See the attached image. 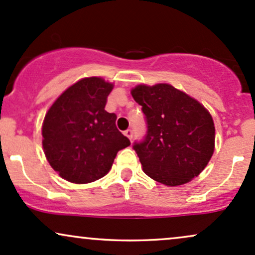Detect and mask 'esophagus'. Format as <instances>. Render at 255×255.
I'll use <instances>...</instances> for the list:
<instances>
[{
	"mask_svg": "<svg viewBox=\"0 0 255 255\" xmlns=\"http://www.w3.org/2000/svg\"><path fill=\"white\" fill-rule=\"evenodd\" d=\"M125 135L128 137V139H130L131 140V137H133V130L131 129H127L125 131Z\"/></svg>",
	"mask_w": 255,
	"mask_h": 255,
	"instance_id": "obj_1",
	"label": "esophagus"
}]
</instances>
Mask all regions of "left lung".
<instances>
[{
    "label": "left lung",
    "instance_id": "obj_1",
    "mask_svg": "<svg viewBox=\"0 0 255 255\" xmlns=\"http://www.w3.org/2000/svg\"><path fill=\"white\" fill-rule=\"evenodd\" d=\"M131 96L146 122L142 140L134 141L145 174L166 186H180L198 176L215 150L210 113L171 85H139Z\"/></svg>",
    "mask_w": 255,
    "mask_h": 255
}]
</instances>
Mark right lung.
<instances>
[{
    "mask_svg": "<svg viewBox=\"0 0 255 255\" xmlns=\"http://www.w3.org/2000/svg\"><path fill=\"white\" fill-rule=\"evenodd\" d=\"M113 85L86 78L67 89L44 119L43 148L61 177L90 183L105 176L120 150L130 145L105 105Z\"/></svg>",
    "mask_w": 255,
    "mask_h": 255,
    "instance_id": "1",
    "label": "right lung"
}]
</instances>
